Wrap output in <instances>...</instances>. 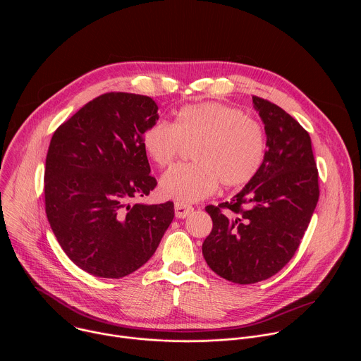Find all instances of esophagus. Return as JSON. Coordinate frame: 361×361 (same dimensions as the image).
Listing matches in <instances>:
<instances>
[{
	"mask_svg": "<svg viewBox=\"0 0 361 361\" xmlns=\"http://www.w3.org/2000/svg\"><path fill=\"white\" fill-rule=\"evenodd\" d=\"M174 207H176V217L177 219H185L187 216H190L191 213H192V207H191V205H187V204H184V202H176V205H174Z\"/></svg>",
	"mask_w": 361,
	"mask_h": 361,
	"instance_id": "1",
	"label": "esophagus"
}]
</instances>
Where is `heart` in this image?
<instances>
[{"instance_id":"b5f03b06","label":"heart","mask_w":361,"mask_h":361,"mask_svg":"<svg viewBox=\"0 0 361 361\" xmlns=\"http://www.w3.org/2000/svg\"><path fill=\"white\" fill-rule=\"evenodd\" d=\"M192 147L195 163L171 167L160 181L164 197L195 202L227 188L241 187L259 173L266 157V134L259 121L238 109L210 101L185 106L174 123L160 120L142 135V147L159 167L171 164Z\"/></svg>"}]
</instances>
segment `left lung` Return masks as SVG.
Returning a JSON list of instances; mask_svg holds the SVG:
<instances>
[{"instance_id":"left-lung-1","label":"left lung","mask_w":361,"mask_h":361,"mask_svg":"<svg viewBox=\"0 0 361 361\" xmlns=\"http://www.w3.org/2000/svg\"><path fill=\"white\" fill-rule=\"evenodd\" d=\"M252 104L267 135L263 166L230 201L205 207L204 259L237 284L267 280L291 260L320 195L310 135L273 102L252 95Z\"/></svg>"}]
</instances>
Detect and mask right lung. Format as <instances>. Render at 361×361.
Here are the masks:
<instances>
[{"label": "right lung", "instance_id": "obj_1", "mask_svg": "<svg viewBox=\"0 0 361 361\" xmlns=\"http://www.w3.org/2000/svg\"><path fill=\"white\" fill-rule=\"evenodd\" d=\"M159 106L147 95L102 94L51 138L44 173L45 213L68 259L102 279H121L156 252L174 204H131L157 185L142 147Z\"/></svg>", "mask_w": 361, "mask_h": 361}]
</instances>
